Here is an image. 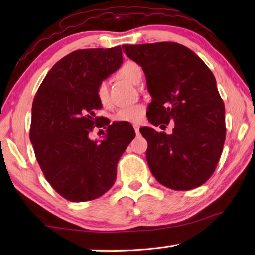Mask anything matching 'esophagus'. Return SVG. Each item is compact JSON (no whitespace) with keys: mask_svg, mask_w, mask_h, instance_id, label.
I'll list each match as a JSON object with an SVG mask.
<instances>
[{"mask_svg":"<svg viewBox=\"0 0 255 255\" xmlns=\"http://www.w3.org/2000/svg\"><path fill=\"white\" fill-rule=\"evenodd\" d=\"M139 128H140V126L139 125H133V129H135V131H136V133H139Z\"/></svg>","mask_w":255,"mask_h":255,"instance_id":"esophagus-1","label":"esophagus"}]
</instances>
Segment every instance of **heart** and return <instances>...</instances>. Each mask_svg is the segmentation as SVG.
Here are the masks:
<instances>
[{
    "instance_id": "1",
    "label": "heart",
    "mask_w": 255,
    "mask_h": 255,
    "mask_svg": "<svg viewBox=\"0 0 255 255\" xmlns=\"http://www.w3.org/2000/svg\"><path fill=\"white\" fill-rule=\"evenodd\" d=\"M118 75L123 79L131 82L133 84H138V80L141 76V68L137 65L135 62H126L120 67ZM97 97L103 106H106L110 101L109 96V84L108 81H102L97 88ZM146 108L144 105L136 103V105H129L119 108L115 112L114 119L120 123H131L138 124L143 122L145 117Z\"/></svg>"
}]
</instances>
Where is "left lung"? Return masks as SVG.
Returning <instances> with one entry per match:
<instances>
[{
	"label": "left lung",
	"mask_w": 255,
	"mask_h": 255,
	"mask_svg": "<svg viewBox=\"0 0 255 255\" xmlns=\"http://www.w3.org/2000/svg\"><path fill=\"white\" fill-rule=\"evenodd\" d=\"M123 49L145 73L153 99L148 122L164 127L174 123L171 135L140 128L148 143L150 172L166 188L200 187L213 175L226 137L225 106L214 74L191 49L176 42L124 45Z\"/></svg>",
	"instance_id": "1"
}]
</instances>
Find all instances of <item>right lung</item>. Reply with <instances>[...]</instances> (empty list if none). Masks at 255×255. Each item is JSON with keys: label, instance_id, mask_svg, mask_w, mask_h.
Masks as SVG:
<instances>
[{"label": "right lung", "instance_id": "1", "mask_svg": "<svg viewBox=\"0 0 255 255\" xmlns=\"http://www.w3.org/2000/svg\"><path fill=\"white\" fill-rule=\"evenodd\" d=\"M122 64L120 46L75 50L51 67L34 97L30 140L36 158L51 187L70 201L93 200L107 192L119 158L135 138L129 125L96 116L102 108L98 85ZM94 124L107 126L100 142L88 138Z\"/></svg>", "mask_w": 255, "mask_h": 255}]
</instances>
